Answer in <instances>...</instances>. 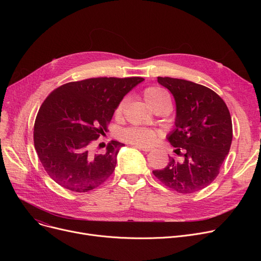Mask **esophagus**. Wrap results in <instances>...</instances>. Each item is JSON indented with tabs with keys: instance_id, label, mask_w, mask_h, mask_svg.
Instances as JSON below:
<instances>
[{
	"instance_id": "1",
	"label": "esophagus",
	"mask_w": 261,
	"mask_h": 261,
	"mask_svg": "<svg viewBox=\"0 0 261 261\" xmlns=\"http://www.w3.org/2000/svg\"><path fill=\"white\" fill-rule=\"evenodd\" d=\"M134 147H135V148H138V149H141V150H143V151H145V152H149V151H151V150H152V148H151V147H146V146H139V145H134Z\"/></svg>"
}]
</instances>
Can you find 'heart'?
<instances>
[{
  "mask_svg": "<svg viewBox=\"0 0 261 261\" xmlns=\"http://www.w3.org/2000/svg\"><path fill=\"white\" fill-rule=\"evenodd\" d=\"M144 98L148 106L150 108H153L158 102L163 100L164 98L168 97L165 91H163L160 88H147L144 93ZM123 101L119 102V105L116 108V115L120 114L121 110H122ZM158 133L155 130L150 129V128H145V127H130L127 129H123L120 134L119 138L121 141L132 144V145H139V146H147L153 143L156 139Z\"/></svg>",
  "mask_w": 261,
  "mask_h": 261,
  "instance_id": "1",
  "label": "heart"
}]
</instances>
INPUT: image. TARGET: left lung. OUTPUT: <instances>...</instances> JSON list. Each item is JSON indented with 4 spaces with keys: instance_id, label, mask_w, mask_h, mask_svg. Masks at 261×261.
Returning a JSON list of instances; mask_svg holds the SVG:
<instances>
[{
    "instance_id": "obj_1",
    "label": "left lung",
    "mask_w": 261,
    "mask_h": 261,
    "mask_svg": "<svg viewBox=\"0 0 261 261\" xmlns=\"http://www.w3.org/2000/svg\"><path fill=\"white\" fill-rule=\"evenodd\" d=\"M158 82L175 100V127L167 140L181 158L169 156L165 168L152 172L177 193L193 194L219 174L232 140L231 117L223 99L206 87L170 77H158Z\"/></svg>"
}]
</instances>
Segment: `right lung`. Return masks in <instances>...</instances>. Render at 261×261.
I'll return each instance as SVG.
<instances>
[{
	"label": "right lung",
	"instance_id": "obj_1",
	"mask_svg": "<svg viewBox=\"0 0 261 261\" xmlns=\"http://www.w3.org/2000/svg\"><path fill=\"white\" fill-rule=\"evenodd\" d=\"M143 80L90 78L68 82L47 96L36 117L34 144L55 182L76 193H88L108 180L123 144L111 141L101 154H93L90 146L107 132L123 96Z\"/></svg>",
	"mask_w": 261,
	"mask_h": 261
}]
</instances>
